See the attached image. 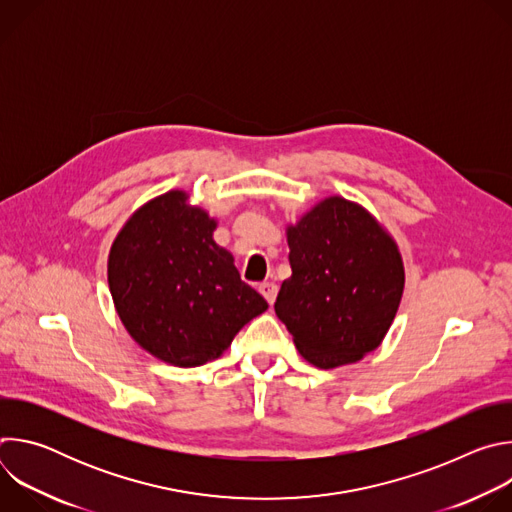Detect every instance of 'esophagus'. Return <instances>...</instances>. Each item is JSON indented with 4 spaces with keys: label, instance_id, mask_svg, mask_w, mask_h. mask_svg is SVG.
I'll use <instances>...</instances> for the list:
<instances>
[{
    "label": "esophagus",
    "instance_id": "esophagus-1",
    "mask_svg": "<svg viewBox=\"0 0 512 512\" xmlns=\"http://www.w3.org/2000/svg\"><path fill=\"white\" fill-rule=\"evenodd\" d=\"M259 291H261V296L267 300V304L273 306V302L277 298V285L273 281H263V283H259Z\"/></svg>",
    "mask_w": 512,
    "mask_h": 512
}]
</instances>
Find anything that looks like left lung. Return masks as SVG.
I'll use <instances>...</instances> for the list:
<instances>
[{"mask_svg": "<svg viewBox=\"0 0 512 512\" xmlns=\"http://www.w3.org/2000/svg\"><path fill=\"white\" fill-rule=\"evenodd\" d=\"M291 277L281 283L277 318L300 354L320 369L356 362L385 338L403 294V263L375 218L328 198L287 229Z\"/></svg>", "mask_w": 512, "mask_h": 512, "instance_id": "1", "label": "left lung"}]
</instances>
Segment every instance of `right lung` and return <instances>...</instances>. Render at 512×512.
<instances>
[{
  "label": "right lung",
  "instance_id": "obj_1",
  "mask_svg": "<svg viewBox=\"0 0 512 512\" xmlns=\"http://www.w3.org/2000/svg\"><path fill=\"white\" fill-rule=\"evenodd\" d=\"M216 223L180 190L141 206L109 255V289L133 340L176 367L221 356L267 310L233 255L212 241Z\"/></svg>",
  "mask_w": 512,
  "mask_h": 512
}]
</instances>
